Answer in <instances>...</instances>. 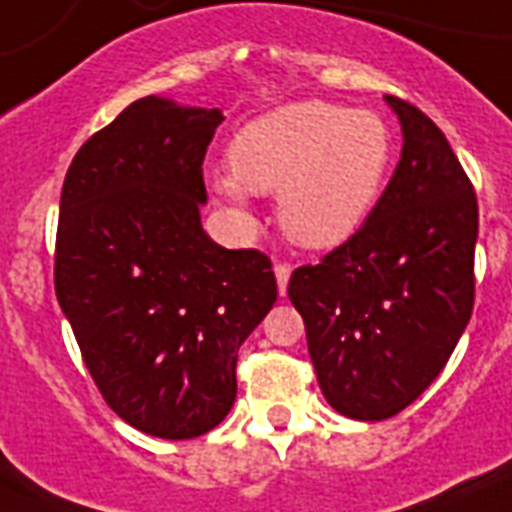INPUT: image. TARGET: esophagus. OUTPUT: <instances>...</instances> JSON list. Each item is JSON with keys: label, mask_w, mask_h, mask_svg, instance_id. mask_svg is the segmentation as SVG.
Instances as JSON below:
<instances>
[{"label": "esophagus", "mask_w": 512, "mask_h": 512, "mask_svg": "<svg viewBox=\"0 0 512 512\" xmlns=\"http://www.w3.org/2000/svg\"><path fill=\"white\" fill-rule=\"evenodd\" d=\"M273 273H276V284H279V292H281V295H287V284H289V276H292V265L276 263V265H273Z\"/></svg>", "instance_id": "34e87169"}]
</instances>
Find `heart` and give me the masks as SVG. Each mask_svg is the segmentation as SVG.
Returning <instances> with one entry per match:
<instances>
[{
    "label": "heart",
    "instance_id": "b5f03b06",
    "mask_svg": "<svg viewBox=\"0 0 512 512\" xmlns=\"http://www.w3.org/2000/svg\"><path fill=\"white\" fill-rule=\"evenodd\" d=\"M393 156L396 138L382 116L300 100L257 116L233 135V175L217 177L215 188L239 207L247 191L276 193L289 239L332 249L372 215Z\"/></svg>",
    "mask_w": 512,
    "mask_h": 512
}]
</instances>
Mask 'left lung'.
Returning <instances> with one entry per match:
<instances>
[{
    "instance_id": "1",
    "label": "left lung",
    "mask_w": 512,
    "mask_h": 512,
    "mask_svg": "<svg viewBox=\"0 0 512 512\" xmlns=\"http://www.w3.org/2000/svg\"><path fill=\"white\" fill-rule=\"evenodd\" d=\"M385 100L404 132L388 188L348 241L321 263L300 265L287 287L324 396L366 422L388 420L422 396L476 300L473 183L420 108Z\"/></svg>"
}]
</instances>
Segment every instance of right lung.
Instances as JSON below:
<instances>
[{"instance_id": "add662e5", "label": "right lung", "mask_w": 512, "mask_h": 512, "mask_svg": "<svg viewBox=\"0 0 512 512\" xmlns=\"http://www.w3.org/2000/svg\"><path fill=\"white\" fill-rule=\"evenodd\" d=\"M223 114L140 98L68 167L55 295L100 396L148 436L196 438L236 401L241 342L276 303L271 257L201 228Z\"/></svg>"}]
</instances>
